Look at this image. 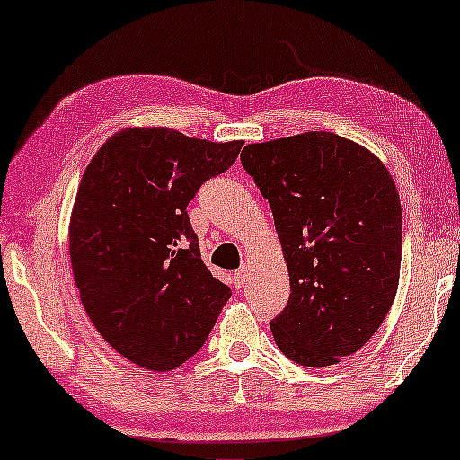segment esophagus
Instances as JSON below:
<instances>
[{"label": "esophagus", "mask_w": 460, "mask_h": 460, "mask_svg": "<svg viewBox=\"0 0 460 460\" xmlns=\"http://www.w3.org/2000/svg\"><path fill=\"white\" fill-rule=\"evenodd\" d=\"M249 274H251L249 266H247V263H243V266L238 268L236 272H234V282H236V287H244V282H247Z\"/></svg>", "instance_id": "34e87169"}]
</instances>
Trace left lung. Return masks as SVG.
I'll return each instance as SVG.
<instances>
[{
	"label": "left lung",
	"instance_id": "8db88e82",
	"mask_svg": "<svg viewBox=\"0 0 460 460\" xmlns=\"http://www.w3.org/2000/svg\"><path fill=\"white\" fill-rule=\"evenodd\" d=\"M272 209L291 279L270 326L288 360L331 367L375 335L398 291L402 209L385 165L331 131L249 144L241 155Z\"/></svg>",
	"mask_w": 460,
	"mask_h": 460
}]
</instances>
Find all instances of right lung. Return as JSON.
<instances>
[{
    "label": "right lung",
    "instance_id": "1",
    "mask_svg": "<svg viewBox=\"0 0 460 460\" xmlns=\"http://www.w3.org/2000/svg\"><path fill=\"white\" fill-rule=\"evenodd\" d=\"M241 148L167 128L123 129L81 178L68 228L81 304L106 343L137 367L184 364L230 299L200 260L186 207Z\"/></svg>",
    "mask_w": 460,
    "mask_h": 460
}]
</instances>
